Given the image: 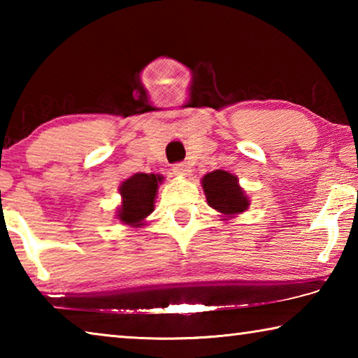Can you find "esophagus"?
<instances>
[{
  "mask_svg": "<svg viewBox=\"0 0 358 358\" xmlns=\"http://www.w3.org/2000/svg\"><path fill=\"white\" fill-rule=\"evenodd\" d=\"M172 171H173L175 175H178V177H187V175H189V172H191V169H189V166L185 164V162H180V164L173 166Z\"/></svg>",
  "mask_w": 358,
  "mask_h": 358,
  "instance_id": "obj_1",
  "label": "esophagus"
}]
</instances>
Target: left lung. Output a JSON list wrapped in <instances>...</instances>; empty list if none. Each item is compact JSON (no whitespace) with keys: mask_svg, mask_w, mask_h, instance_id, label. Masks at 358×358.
<instances>
[{"mask_svg":"<svg viewBox=\"0 0 358 358\" xmlns=\"http://www.w3.org/2000/svg\"><path fill=\"white\" fill-rule=\"evenodd\" d=\"M201 183L207 203L222 217H235L250 208V197L240 186L237 175L227 171H213L203 175Z\"/></svg>","mask_w":358,"mask_h":358,"instance_id":"1","label":"left lung"}]
</instances>
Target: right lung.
<instances>
[{"label": "right lung", "mask_w": 358, "mask_h": 358, "mask_svg": "<svg viewBox=\"0 0 358 358\" xmlns=\"http://www.w3.org/2000/svg\"><path fill=\"white\" fill-rule=\"evenodd\" d=\"M164 181L159 173H136L120 185L121 203L117 208V220L132 229L147 224V217L153 213L157 187Z\"/></svg>", "instance_id": "right-lung-1"}]
</instances>
